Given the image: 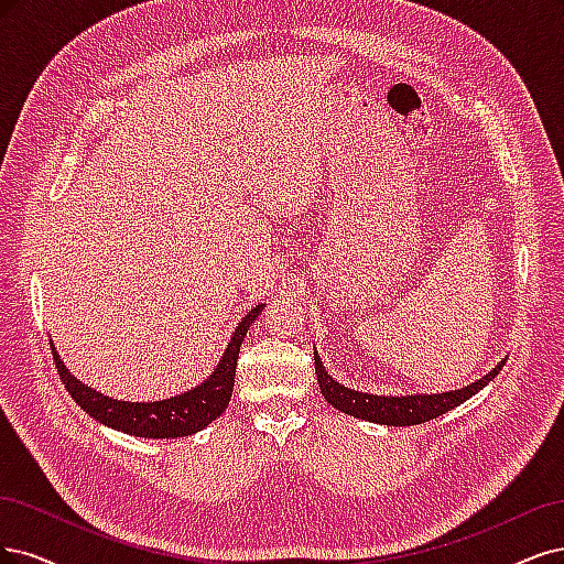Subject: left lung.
Returning <instances> with one entry per match:
<instances>
[{
	"instance_id": "8db88e82",
	"label": "left lung",
	"mask_w": 564,
	"mask_h": 564,
	"mask_svg": "<svg viewBox=\"0 0 564 564\" xmlns=\"http://www.w3.org/2000/svg\"><path fill=\"white\" fill-rule=\"evenodd\" d=\"M503 362L506 360H501L492 372H487L482 379L474 381L470 387L457 389V391H445V393H433V395H370V393H360L337 384V381L325 372L318 354H314V368H316L318 387L325 401H328L333 408L341 410L344 414H351V416H358V420L375 422V424H387V426L424 424L429 420H435V416L445 414L447 410L462 405L470 395H476L482 387H487V381H492L495 375H499Z\"/></svg>"
}]
</instances>
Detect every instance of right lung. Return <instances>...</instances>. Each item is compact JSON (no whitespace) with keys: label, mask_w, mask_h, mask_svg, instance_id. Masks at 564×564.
<instances>
[{"label":"right lung","mask_w":564,"mask_h":564,"mask_svg":"<svg viewBox=\"0 0 564 564\" xmlns=\"http://www.w3.org/2000/svg\"><path fill=\"white\" fill-rule=\"evenodd\" d=\"M260 312H262V304L252 306L246 314V318L236 325L234 337L227 344L220 366L215 368V372L204 381L202 387H196L183 395L166 398V401H156V403L115 401V398H107L94 389H88L77 377H72L63 366V360L58 358L56 349H53V360H56V368L67 393L75 398L79 408H84L100 424L112 426L123 433H131V435H140V438H180V435H192L196 431H202L227 410L231 389H234L236 360H239L241 341L252 321L260 316Z\"/></svg>","instance_id":"add662e5"}]
</instances>
